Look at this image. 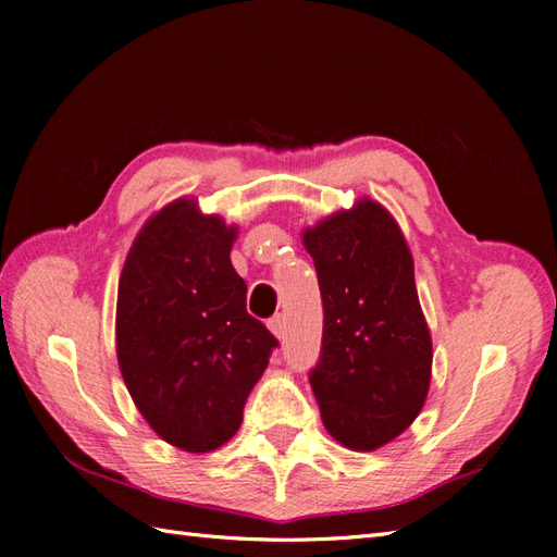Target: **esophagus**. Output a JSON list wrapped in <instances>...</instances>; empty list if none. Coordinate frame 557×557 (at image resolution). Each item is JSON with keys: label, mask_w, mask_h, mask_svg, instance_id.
Segmentation results:
<instances>
[{"label": "esophagus", "mask_w": 557, "mask_h": 557, "mask_svg": "<svg viewBox=\"0 0 557 557\" xmlns=\"http://www.w3.org/2000/svg\"><path fill=\"white\" fill-rule=\"evenodd\" d=\"M269 330H272L276 336H278V339H281V336L285 334V315L283 313H276L274 318H269Z\"/></svg>", "instance_id": "esophagus-1"}]
</instances>
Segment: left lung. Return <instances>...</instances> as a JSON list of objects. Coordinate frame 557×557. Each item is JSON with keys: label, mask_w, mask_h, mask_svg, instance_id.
Instances as JSON below:
<instances>
[{"label": "left lung", "mask_w": 557, "mask_h": 557, "mask_svg": "<svg viewBox=\"0 0 557 557\" xmlns=\"http://www.w3.org/2000/svg\"><path fill=\"white\" fill-rule=\"evenodd\" d=\"M323 299V344L309 372L327 432L352 450L393 442L420 413L432 342L413 260L376 201L305 232Z\"/></svg>", "instance_id": "1"}]
</instances>
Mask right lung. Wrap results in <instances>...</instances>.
<instances>
[{
	"instance_id": "obj_1",
	"label": "right lung",
	"mask_w": 557,
	"mask_h": 557,
	"mask_svg": "<svg viewBox=\"0 0 557 557\" xmlns=\"http://www.w3.org/2000/svg\"><path fill=\"white\" fill-rule=\"evenodd\" d=\"M237 230L178 199L150 218L117 285L115 348L127 391L164 442L209 453L232 440L278 346L246 311L230 262Z\"/></svg>"
}]
</instances>
